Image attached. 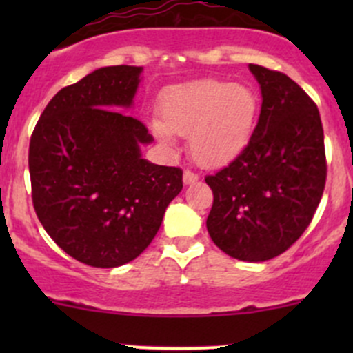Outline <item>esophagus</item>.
Masks as SVG:
<instances>
[{
  "label": "esophagus",
  "instance_id": "34e87169",
  "mask_svg": "<svg viewBox=\"0 0 353 353\" xmlns=\"http://www.w3.org/2000/svg\"><path fill=\"white\" fill-rule=\"evenodd\" d=\"M183 179H184V184H191L194 183V181H198V174H194L193 170H184Z\"/></svg>",
  "mask_w": 353,
  "mask_h": 353
}]
</instances>
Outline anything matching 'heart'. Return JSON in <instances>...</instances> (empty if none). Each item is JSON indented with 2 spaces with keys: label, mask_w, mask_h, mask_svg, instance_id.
Segmentation results:
<instances>
[{
  "label": "heart",
  "mask_w": 353,
  "mask_h": 353,
  "mask_svg": "<svg viewBox=\"0 0 353 353\" xmlns=\"http://www.w3.org/2000/svg\"><path fill=\"white\" fill-rule=\"evenodd\" d=\"M162 117H152L157 137L172 143L190 134L191 154L201 165H223L248 145L254 128L258 101L245 85L196 80L176 85L160 99Z\"/></svg>",
  "instance_id": "1"
}]
</instances>
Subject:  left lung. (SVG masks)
Wrapping results in <instances>:
<instances>
[{
  "label": "left lung",
  "mask_w": 353,
  "mask_h": 353,
  "mask_svg": "<svg viewBox=\"0 0 353 353\" xmlns=\"http://www.w3.org/2000/svg\"><path fill=\"white\" fill-rule=\"evenodd\" d=\"M261 112L239 155L206 176L212 241L243 261H266L304 234L326 184L325 133L314 101L280 71L249 65Z\"/></svg>",
  "instance_id": "obj_1"
}]
</instances>
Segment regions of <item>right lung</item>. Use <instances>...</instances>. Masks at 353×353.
<instances>
[{"label": "right lung", "mask_w": 353, "mask_h": 353, "mask_svg": "<svg viewBox=\"0 0 353 353\" xmlns=\"http://www.w3.org/2000/svg\"><path fill=\"white\" fill-rule=\"evenodd\" d=\"M141 68L105 66L61 88L30 137L32 203L66 254L95 268L133 261L183 190L179 167L141 159L147 126L130 108Z\"/></svg>", "instance_id": "right-lung-1"}]
</instances>
